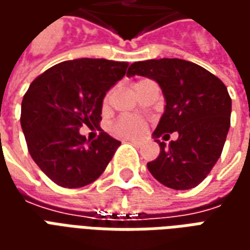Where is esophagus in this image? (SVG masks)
Listing matches in <instances>:
<instances>
[{
	"mask_svg": "<svg viewBox=\"0 0 250 250\" xmlns=\"http://www.w3.org/2000/svg\"><path fill=\"white\" fill-rule=\"evenodd\" d=\"M128 142H130V143H132V145L136 147L142 146V143H143V142L139 141V139H128Z\"/></svg>",
	"mask_w": 250,
	"mask_h": 250,
	"instance_id": "esophagus-1",
	"label": "esophagus"
}]
</instances>
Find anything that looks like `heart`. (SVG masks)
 <instances>
[{
  "mask_svg": "<svg viewBox=\"0 0 250 250\" xmlns=\"http://www.w3.org/2000/svg\"><path fill=\"white\" fill-rule=\"evenodd\" d=\"M109 95L105 96V103L108 102ZM145 122L134 116H123L115 122L112 131L118 136H136L141 135L142 132L145 131Z\"/></svg>",
  "mask_w": 250,
  "mask_h": 250,
  "instance_id": "heart-1",
  "label": "heart"
}]
</instances>
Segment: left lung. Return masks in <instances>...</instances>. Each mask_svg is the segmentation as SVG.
Listing matches in <instances>:
<instances>
[{
    "mask_svg": "<svg viewBox=\"0 0 250 250\" xmlns=\"http://www.w3.org/2000/svg\"><path fill=\"white\" fill-rule=\"evenodd\" d=\"M152 79L165 96V112L154 131L161 147L147 163L152 177L165 186L188 190L198 186L221 157L230 127L231 99L225 84L213 73L181 59H159L131 64L127 76ZM177 130L179 139L167 140Z\"/></svg>",
    "mask_w": 250,
    "mask_h": 250,
    "instance_id": "obj_1",
    "label": "left lung"
}]
</instances>
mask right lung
<instances>
[{"mask_svg": "<svg viewBox=\"0 0 250 250\" xmlns=\"http://www.w3.org/2000/svg\"><path fill=\"white\" fill-rule=\"evenodd\" d=\"M128 62L76 59L36 77L21 104V127L32 159L59 186L83 188L103 174L120 142L102 130L89 142L79 130L99 127L103 99Z\"/></svg>", "mask_w": 250, "mask_h": 250, "instance_id": "obj_1", "label": "right lung"}]
</instances>
